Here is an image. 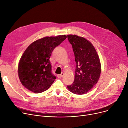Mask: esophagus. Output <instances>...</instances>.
Returning a JSON list of instances; mask_svg holds the SVG:
<instances>
[{"label": "esophagus", "instance_id": "1", "mask_svg": "<svg viewBox=\"0 0 128 128\" xmlns=\"http://www.w3.org/2000/svg\"><path fill=\"white\" fill-rule=\"evenodd\" d=\"M64 74L63 72H62L61 74L58 75H57V77H58V78H62V77L64 76Z\"/></svg>", "mask_w": 128, "mask_h": 128}]
</instances>
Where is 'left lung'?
<instances>
[{
  "label": "left lung",
  "mask_w": 128,
  "mask_h": 128,
  "mask_svg": "<svg viewBox=\"0 0 128 128\" xmlns=\"http://www.w3.org/2000/svg\"><path fill=\"white\" fill-rule=\"evenodd\" d=\"M68 38L74 53L76 70L74 82L67 87L76 94H84L100 78L101 65L99 56L93 44L86 39L75 35H68Z\"/></svg>",
  "instance_id": "left-lung-1"
}]
</instances>
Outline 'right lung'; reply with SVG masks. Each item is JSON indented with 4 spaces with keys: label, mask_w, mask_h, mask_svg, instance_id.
<instances>
[{
    "label": "right lung",
    "mask_w": 128,
    "mask_h": 128,
    "mask_svg": "<svg viewBox=\"0 0 128 128\" xmlns=\"http://www.w3.org/2000/svg\"><path fill=\"white\" fill-rule=\"evenodd\" d=\"M66 38L65 35L45 37L27 48L18 65L20 80L26 89L39 93L50 88L56 77L51 72L49 58L54 49Z\"/></svg>",
    "instance_id": "1"
}]
</instances>
